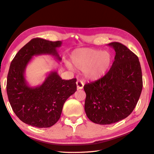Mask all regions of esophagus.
Wrapping results in <instances>:
<instances>
[{"mask_svg": "<svg viewBox=\"0 0 154 154\" xmlns=\"http://www.w3.org/2000/svg\"><path fill=\"white\" fill-rule=\"evenodd\" d=\"M76 84H77V90H81L83 88V86H84V82H82V81L79 80L76 82Z\"/></svg>", "mask_w": 154, "mask_h": 154, "instance_id": "1", "label": "esophagus"}]
</instances>
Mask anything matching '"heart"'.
Masks as SVG:
<instances>
[{
  "mask_svg": "<svg viewBox=\"0 0 154 154\" xmlns=\"http://www.w3.org/2000/svg\"><path fill=\"white\" fill-rule=\"evenodd\" d=\"M69 57L72 65L82 70L84 77L90 81H96L103 77L112 63V56L108 51L90 48L75 49ZM68 66L71 68L70 65Z\"/></svg>",
  "mask_w": 154,
  "mask_h": 154,
  "instance_id": "1",
  "label": "heart"
}]
</instances>
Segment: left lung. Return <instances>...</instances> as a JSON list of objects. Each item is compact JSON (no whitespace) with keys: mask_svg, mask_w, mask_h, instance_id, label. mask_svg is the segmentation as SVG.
<instances>
[{"mask_svg":"<svg viewBox=\"0 0 154 154\" xmlns=\"http://www.w3.org/2000/svg\"><path fill=\"white\" fill-rule=\"evenodd\" d=\"M107 45L116 53L111 69L99 80L84 86L86 116L100 125L114 124L128 117L135 109L143 89L137 55L120 43Z\"/></svg>","mask_w":154,"mask_h":154,"instance_id":"8db88e82","label":"left lung"}]
</instances>
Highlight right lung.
<instances>
[{
    "label": "right lung",
    "mask_w": 154,
    "mask_h": 154,
    "mask_svg": "<svg viewBox=\"0 0 154 154\" xmlns=\"http://www.w3.org/2000/svg\"><path fill=\"white\" fill-rule=\"evenodd\" d=\"M62 44L61 41L32 39L11 61L7 77L8 97L15 115L26 124L38 128L51 127L60 118L65 101L76 92V79H62L57 69L47 73L39 85L30 86L26 79V69L34 57L50 55L60 62L57 48Z\"/></svg>",
    "instance_id": "right-lung-1"
}]
</instances>
